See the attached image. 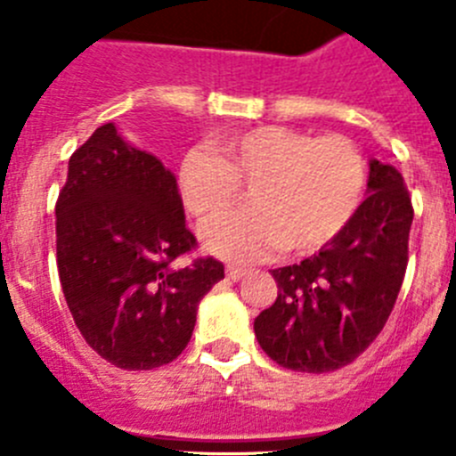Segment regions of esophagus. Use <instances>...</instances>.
Returning <instances> with one entry per match:
<instances>
[{
	"instance_id": "1",
	"label": "esophagus",
	"mask_w": 456,
	"mask_h": 456,
	"mask_svg": "<svg viewBox=\"0 0 456 456\" xmlns=\"http://www.w3.org/2000/svg\"><path fill=\"white\" fill-rule=\"evenodd\" d=\"M242 276H245V270H242V267H236V265L227 267V279L229 281H240Z\"/></svg>"
}]
</instances>
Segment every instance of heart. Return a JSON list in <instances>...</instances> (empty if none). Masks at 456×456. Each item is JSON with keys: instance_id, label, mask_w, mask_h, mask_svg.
<instances>
[{"instance_id": "b5f03b06", "label": "heart", "mask_w": 456, "mask_h": 456, "mask_svg": "<svg viewBox=\"0 0 456 456\" xmlns=\"http://www.w3.org/2000/svg\"><path fill=\"white\" fill-rule=\"evenodd\" d=\"M245 184L249 207L202 229L208 252L232 263L263 261L276 249L313 254L344 232L367 186V164L344 134L313 137L283 126H258L191 151L180 164L186 211L211 220Z\"/></svg>"}]
</instances>
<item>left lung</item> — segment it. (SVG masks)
<instances>
[{"label": "left lung", "instance_id": "left-lung-1", "mask_svg": "<svg viewBox=\"0 0 456 456\" xmlns=\"http://www.w3.org/2000/svg\"><path fill=\"white\" fill-rule=\"evenodd\" d=\"M367 193L335 240L272 270L279 295L254 319V333L281 367L335 371L385 329L405 279L414 208L401 173L378 159L369 164Z\"/></svg>", "mask_w": 456, "mask_h": 456}]
</instances>
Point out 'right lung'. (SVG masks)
<instances>
[{
  "label": "right lung",
  "instance_id": "obj_1",
  "mask_svg": "<svg viewBox=\"0 0 456 456\" xmlns=\"http://www.w3.org/2000/svg\"><path fill=\"white\" fill-rule=\"evenodd\" d=\"M195 245L175 175L114 123L96 127L55 202L58 274L85 342L126 371L173 362L198 304L224 279L211 256L177 263Z\"/></svg>",
  "mask_w": 456,
  "mask_h": 456
}]
</instances>
